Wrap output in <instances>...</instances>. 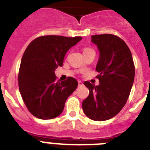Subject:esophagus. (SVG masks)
Returning a JSON list of instances; mask_svg holds the SVG:
<instances>
[{
	"label": "esophagus",
	"mask_w": 150,
	"mask_h": 150,
	"mask_svg": "<svg viewBox=\"0 0 150 150\" xmlns=\"http://www.w3.org/2000/svg\"><path fill=\"white\" fill-rule=\"evenodd\" d=\"M83 85V83L82 81H79V87H81V86Z\"/></svg>",
	"instance_id": "obj_1"
}]
</instances>
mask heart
Segmentation results:
<instances>
[{
  "mask_svg": "<svg viewBox=\"0 0 150 150\" xmlns=\"http://www.w3.org/2000/svg\"><path fill=\"white\" fill-rule=\"evenodd\" d=\"M85 50H87V49H85Z\"/></svg>",
  "mask_w": 150,
  "mask_h": 150,
  "instance_id": "heart-1",
  "label": "heart"
}]
</instances>
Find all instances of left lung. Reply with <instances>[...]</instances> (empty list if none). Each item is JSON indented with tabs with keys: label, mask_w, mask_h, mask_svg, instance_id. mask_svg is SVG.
<instances>
[{
	"label": "left lung",
	"mask_w": 150,
	"mask_h": 150,
	"mask_svg": "<svg viewBox=\"0 0 150 150\" xmlns=\"http://www.w3.org/2000/svg\"><path fill=\"white\" fill-rule=\"evenodd\" d=\"M91 41L100 51L96 66L100 84L84 81L90 93L82 109L89 118L102 122L115 116L125 105L134 80V64L131 50L118 36L96 35Z\"/></svg>",
	"instance_id": "1"
}]
</instances>
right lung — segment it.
Wrapping results in <instances>:
<instances>
[{
    "mask_svg": "<svg viewBox=\"0 0 150 150\" xmlns=\"http://www.w3.org/2000/svg\"><path fill=\"white\" fill-rule=\"evenodd\" d=\"M81 37L45 35L28 44L22 57L18 81L28 111L40 119H52L62 113L66 100L78 87L72 77L60 82L55 70L62 66L66 52Z\"/></svg>",
    "mask_w": 150,
    "mask_h": 150,
    "instance_id": "right-lung-1",
    "label": "right lung"
}]
</instances>
